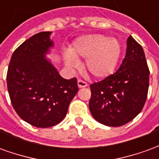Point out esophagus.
<instances>
[{"label": "esophagus", "instance_id": "1", "mask_svg": "<svg viewBox=\"0 0 159 159\" xmlns=\"http://www.w3.org/2000/svg\"><path fill=\"white\" fill-rule=\"evenodd\" d=\"M77 85H78L79 88H86V87L88 86V83H87L86 82L83 81V80L79 79L77 81Z\"/></svg>", "mask_w": 159, "mask_h": 159}]
</instances>
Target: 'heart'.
<instances>
[{"label": "heart", "instance_id": "b5f03b06", "mask_svg": "<svg viewBox=\"0 0 159 159\" xmlns=\"http://www.w3.org/2000/svg\"><path fill=\"white\" fill-rule=\"evenodd\" d=\"M122 54V45L116 38L105 35L81 36L73 43L70 52H66L67 66L75 68L77 59L86 60V69L91 76L105 78L114 72Z\"/></svg>", "mask_w": 159, "mask_h": 159}]
</instances>
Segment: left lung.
Masks as SVG:
<instances>
[{"label": "left lung", "instance_id": "8db88e82", "mask_svg": "<svg viewBox=\"0 0 159 159\" xmlns=\"http://www.w3.org/2000/svg\"><path fill=\"white\" fill-rule=\"evenodd\" d=\"M149 73L142 47L129 36L126 55L119 69L90 85L89 110L93 118L111 127L122 126L132 121L146 103Z\"/></svg>", "mask_w": 159, "mask_h": 159}]
</instances>
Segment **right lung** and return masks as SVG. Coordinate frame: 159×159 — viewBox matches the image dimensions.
I'll return each instance as SVG.
<instances>
[{
	"mask_svg": "<svg viewBox=\"0 0 159 159\" xmlns=\"http://www.w3.org/2000/svg\"><path fill=\"white\" fill-rule=\"evenodd\" d=\"M50 31L37 33L13 52L7 83L14 110L24 121L37 128L54 126L66 117L78 92L76 77L66 80L46 59L53 46Z\"/></svg>",
	"mask_w": 159,
	"mask_h": 159,
	"instance_id": "add662e5",
	"label": "right lung"
}]
</instances>
